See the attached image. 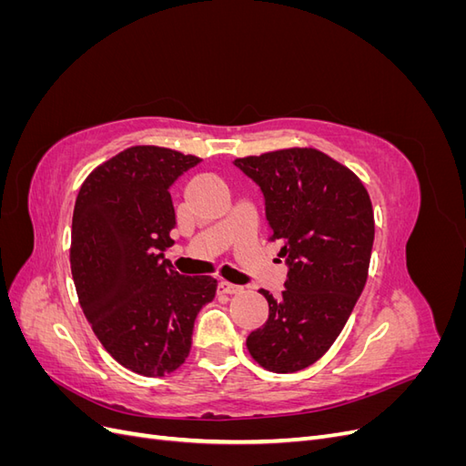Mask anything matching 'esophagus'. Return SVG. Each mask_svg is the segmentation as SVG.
Here are the masks:
<instances>
[{"label": "esophagus", "mask_w": 466, "mask_h": 466, "mask_svg": "<svg viewBox=\"0 0 466 466\" xmlns=\"http://www.w3.org/2000/svg\"><path fill=\"white\" fill-rule=\"evenodd\" d=\"M218 289H219V293H229V295H233V293H241L243 291V288L241 286H237V284H231V281H219L218 284Z\"/></svg>", "instance_id": "34e87169"}]
</instances>
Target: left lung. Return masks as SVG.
Instances as JSON below:
<instances>
[{"instance_id":"left-lung-1","label":"left lung","mask_w":466,"mask_h":466,"mask_svg":"<svg viewBox=\"0 0 466 466\" xmlns=\"http://www.w3.org/2000/svg\"><path fill=\"white\" fill-rule=\"evenodd\" d=\"M264 196V214L288 281L266 298L268 320L247 338L262 368L301 371L327 354L368 281L375 221L361 180L317 149H279L235 159Z\"/></svg>"}]
</instances>
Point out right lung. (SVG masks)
Segmentation results:
<instances>
[{
  "mask_svg": "<svg viewBox=\"0 0 466 466\" xmlns=\"http://www.w3.org/2000/svg\"><path fill=\"white\" fill-rule=\"evenodd\" d=\"M198 163L130 147L95 168L74 208L69 260L83 313L108 354L146 377L185 363L194 320L216 298L214 278L182 276L165 258L177 225L168 190Z\"/></svg>",
  "mask_w": 466,
  "mask_h": 466,
  "instance_id": "add662e5",
  "label": "right lung"
}]
</instances>
